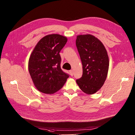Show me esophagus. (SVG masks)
I'll list each match as a JSON object with an SVG mask.
<instances>
[{"label": "esophagus", "instance_id": "34e87169", "mask_svg": "<svg viewBox=\"0 0 135 135\" xmlns=\"http://www.w3.org/2000/svg\"><path fill=\"white\" fill-rule=\"evenodd\" d=\"M70 75H71V76H73V74H74V73H73V71H72V70L70 71Z\"/></svg>", "mask_w": 135, "mask_h": 135}]
</instances>
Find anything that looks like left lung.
I'll use <instances>...</instances> for the list:
<instances>
[{
  "instance_id": "left-lung-1",
  "label": "left lung",
  "mask_w": 135,
  "mask_h": 135,
  "mask_svg": "<svg viewBox=\"0 0 135 135\" xmlns=\"http://www.w3.org/2000/svg\"><path fill=\"white\" fill-rule=\"evenodd\" d=\"M76 45L83 64V75L76 83L84 93L93 94L101 89L107 78V51L102 42L90 34L78 36Z\"/></svg>"
}]
</instances>
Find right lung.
Instances as JSON below:
<instances>
[{
  "mask_svg": "<svg viewBox=\"0 0 135 135\" xmlns=\"http://www.w3.org/2000/svg\"><path fill=\"white\" fill-rule=\"evenodd\" d=\"M67 38L59 34H50L38 42L30 55L29 74L37 89L42 93L52 94L63 86L69 78L60 67V51Z\"/></svg>",
  "mask_w": 135,
  "mask_h": 135,
  "instance_id": "1",
  "label": "right lung"
}]
</instances>
